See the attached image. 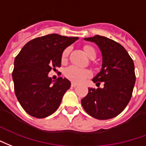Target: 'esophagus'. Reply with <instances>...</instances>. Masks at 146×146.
<instances>
[{
	"label": "esophagus",
	"instance_id": "34e87169",
	"mask_svg": "<svg viewBox=\"0 0 146 146\" xmlns=\"http://www.w3.org/2000/svg\"><path fill=\"white\" fill-rule=\"evenodd\" d=\"M72 87H76V86H78V84L74 83V82H72Z\"/></svg>",
	"mask_w": 146,
	"mask_h": 146
}]
</instances>
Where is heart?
I'll list each match as a JSON object with an SVG mask.
<instances>
[{"instance_id":"heart-1","label":"heart","mask_w":146,"mask_h":146,"mask_svg":"<svg viewBox=\"0 0 146 146\" xmlns=\"http://www.w3.org/2000/svg\"><path fill=\"white\" fill-rule=\"evenodd\" d=\"M84 51L86 54V55L89 57L92 58H96V53L95 49L92 46L89 45L85 46L83 47ZM69 52H70V49L67 47L64 50L61 54V60L62 61H65L67 58L68 57ZM90 72L86 70V69L81 68H78L77 66L71 65L68 67L67 68L64 70V75L66 78H68L69 80L72 81L74 82H82L84 80H86L87 78L89 77Z\"/></svg>"}]
</instances>
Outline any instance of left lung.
<instances>
[{
	"instance_id": "left-lung-1",
	"label": "left lung",
	"mask_w": 146,
	"mask_h": 146,
	"mask_svg": "<svg viewBox=\"0 0 146 146\" xmlns=\"http://www.w3.org/2000/svg\"><path fill=\"white\" fill-rule=\"evenodd\" d=\"M96 42L103 55L101 72L92 81L104 87L89 88V92L82 100L86 112L98 120L115 117L127 107L135 83L134 61L120 43L107 37L96 35L85 38Z\"/></svg>"
}]
</instances>
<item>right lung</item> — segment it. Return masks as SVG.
<instances>
[{
    "instance_id": "add662e5",
    "label": "right lung",
    "mask_w": 146,
    "mask_h": 146,
    "mask_svg": "<svg viewBox=\"0 0 146 146\" xmlns=\"http://www.w3.org/2000/svg\"><path fill=\"white\" fill-rule=\"evenodd\" d=\"M78 39L55 33L37 37L27 42L16 56L12 72L15 92L29 115L46 117L59 107L71 82L59 78L52 84L48 73L60 68L62 52Z\"/></svg>"
}]
</instances>
